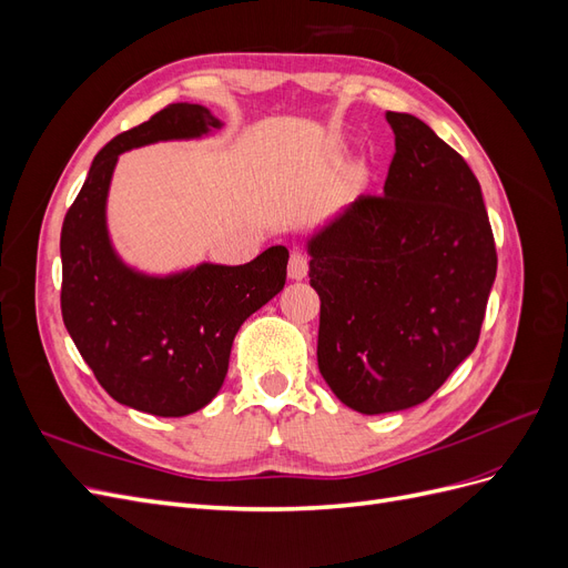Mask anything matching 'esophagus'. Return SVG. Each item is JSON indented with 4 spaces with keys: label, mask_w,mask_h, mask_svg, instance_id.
Returning <instances> with one entry per match:
<instances>
[{
    "label": "esophagus",
    "mask_w": 568,
    "mask_h": 568,
    "mask_svg": "<svg viewBox=\"0 0 568 568\" xmlns=\"http://www.w3.org/2000/svg\"><path fill=\"white\" fill-rule=\"evenodd\" d=\"M307 265H311V263H307V255L301 253V251H294L288 257V277L291 280H303L307 274Z\"/></svg>",
    "instance_id": "1"
}]
</instances>
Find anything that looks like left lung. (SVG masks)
Segmentation results:
<instances>
[{
	"label": "left lung",
	"instance_id": "1",
	"mask_svg": "<svg viewBox=\"0 0 568 568\" xmlns=\"http://www.w3.org/2000/svg\"><path fill=\"white\" fill-rule=\"evenodd\" d=\"M384 194L357 196L311 239L317 365L363 412L419 405L478 343L497 251L471 168L409 113H386Z\"/></svg>",
	"mask_w": 568,
	"mask_h": 568
}]
</instances>
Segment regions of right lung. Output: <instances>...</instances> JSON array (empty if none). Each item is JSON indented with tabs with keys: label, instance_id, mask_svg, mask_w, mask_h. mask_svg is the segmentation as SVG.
I'll return each mask as SVG.
<instances>
[{
	"label": "right lung",
	"instance_id": "right-lung-1",
	"mask_svg": "<svg viewBox=\"0 0 568 568\" xmlns=\"http://www.w3.org/2000/svg\"><path fill=\"white\" fill-rule=\"evenodd\" d=\"M220 120L199 104H170L101 149L61 227V315L84 363L113 400L156 417L209 405L225 382L239 326L284 288L288 251L246 265H199L144 277L118 261L106 234V194L118 153L199 136Z\"/></svg>",
	"mask_w": 568,
	"mask_h": 568
}]
</instances>
